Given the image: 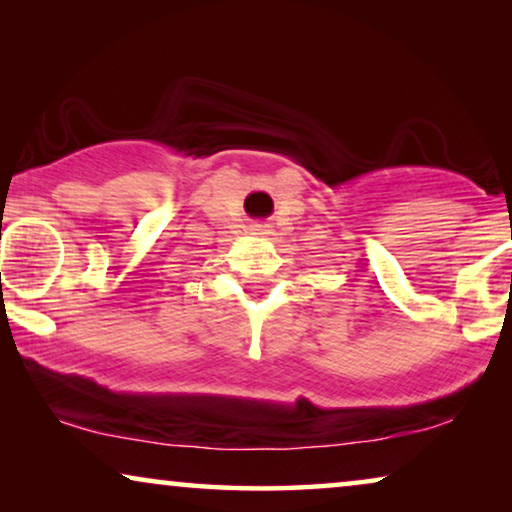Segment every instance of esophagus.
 <instances>
[{
  "mask_svg": "<svg viewBox=\"0 0 512 512\" xmlns=\"http://www.w3.org/2000/svg\"><path fill=\"white\" fill-rule=\"evenodd\" d=\"M254 235H261V237H263V235H268V230H265L263 226H256V228H254Z\"/></svg>",
  "mask_w": 512,
  "mask_h": 512,
  "instance_id": "34e87169",
  "label": "esophagus"
}]
</instances>
